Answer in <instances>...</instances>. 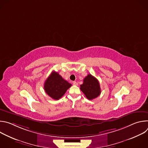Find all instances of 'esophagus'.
I'll return each mask as SVG.
<instances>
[{
	"mask_svg": "<svg viewBox=\"0 0 148 148\" xmlns=\"http://www.w3.org/2000/svg\"><path fill=\"white\" fill-rule=\"evenodd\" d=\"M73 85H74V86H78V83L76 81H73Z\"/></svg>",
	"mask_w": 148,
	"mask_h": 148,
	"instance_id": "obj_1",
	"label": "esophagus"
}]
</instances>
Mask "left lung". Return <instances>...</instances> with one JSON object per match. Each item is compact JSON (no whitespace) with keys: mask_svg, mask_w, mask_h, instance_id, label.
<instances>
[{"mask_svg":"<svg viewBox=\"0 0 148 148\" xmlns=\"http://www.w3.org/2000/svg\"><path fill=\"white\" fill-rule=\"evenodd\" d=\"M80 89L90 100L98 97L101 94L99 81L91 74H88L84 79L83 84L80 86Z\"/></svg>","mask_w":148,"mask_h":148,"instance_id":"obj_1","label":"left lung"}]
</instances>
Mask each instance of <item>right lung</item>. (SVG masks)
<instances>
[{"label":"right lung","instance_id":"right-lung-1","mask_svg":"<svg viewBox=\"0 0 148 148\" xmlns=\"http://www.w3.org/2000/svg\"><path fill=\"white\" fill-rule=\"evenodd\" d=\"M71 86V84L63 79L58 73L53 71L45 81L44 88L49 96L58 100L64 95Z\"/></svg>","mask_w":148,"mask_h":148}]
</instances>
